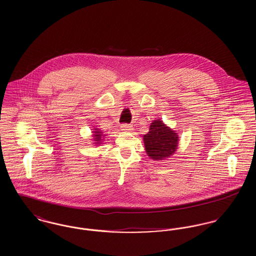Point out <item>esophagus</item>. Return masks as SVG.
Listing matches in <instances>:
<instances>
[{"label":"esophagus","mask_w":256,"mask_h":256,"mask_svg":"<svg viewBox=\"0 0 256 256\" xmlns=\"http://www.w3.org/2000/svg\"><path fill=\"white\" fill-rule=\"evenodd\" d=\"M120 127H122V130L126 131V132H132V131H134V127H133L131 124H123Z\"/></svg>","instance_id":"1"}]
</instances>
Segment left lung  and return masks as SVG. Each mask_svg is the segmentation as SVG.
I'll use <instances>...</instances> for the list:
<instances>
[{
	"label": "left lung",
	"mask_w": 256,
	"mask_h": 256,
	"mask_svg": "<svg viewBox=\"0 0 256 256\" xmlns=\"http://www.w3.org/2000/svg\"><path fill=\"white\" fill-rule=\"evenodd\" d=\"M142 140L148 157L154 161L170 158L179 146V134L161 120L151 122L149 132Z\"/></svg>",
	"instance_id": "8db88e82"
}]
</instances>
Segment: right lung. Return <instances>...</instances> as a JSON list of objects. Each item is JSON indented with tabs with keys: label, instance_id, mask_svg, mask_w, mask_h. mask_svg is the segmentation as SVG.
<instances>
[{
	"label": "right lung",
	"instance_id": "obj_1",
	"mask_svg": "<svg viewBox=\"0 0 256 256\" xmlns=\"http://www.w3.org/2000/svg\"><path fill=\"white\" fill-rule=\"evenodd\" d=\"M106 136L107 134H104L99 128H94L92 129V140L94 142V144L96 146H99L100 144H102L104 142V138Z\"/></svg>",
	"mask_w": 256,
	"mask_h": 256
}]
</instances>
